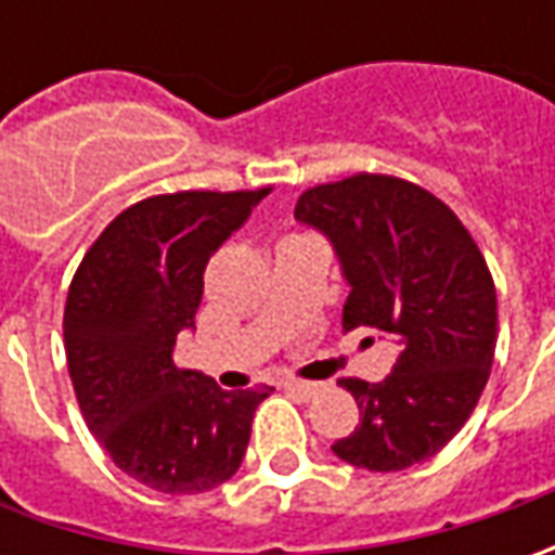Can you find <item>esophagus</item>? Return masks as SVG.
I'll return each mask as SVG.
<instances>
[{
  "label": "esophagus",
  "instance_id": "34e87169",
  "mask_svg": "<svg viewBox=\"0 0 555 555\" xmlns=\"http://www.w3.org/2000/svg\"><path fill=\"white\" fill-rule=\"evenodd\" d=\"M281 386H284L287 392L302 395V398H314V395L321 392V383H302V379H284Z\"/></svg>",
  "mask_w": 555,
  "mask_h": 555
}]
</instances>
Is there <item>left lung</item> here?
Here are the masks:
<instances>
[{
  "label": "left lung",
  "instance_id": "obj_1",
  "mask_svg": "<svg viewBox=\"0 0 555 555\" xmlns=\"http://www.w3.org/2000/svg\"><path fill=\"white\" fill-rule=\"evenodd\" d=\"M296 219L339 256L352 287L343 331L401 346L383 383L339 379L361 420L333 454L371 473L433 457L476 411L498 346V289L473 234L426 188L376 172L302 191Z\"/></svg>",
  "mask_w": 555,
  "mask_h": 555
}]
</instances>
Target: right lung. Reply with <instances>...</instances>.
<instances>
[{
    "label": "right lung",
    "instance_id": "add662e5",
    "mask_svg": "<svg viewBox=\"0 0 555 555\" xmlns=\"http://www.w3.org/2000/svg\"><path fill=\"white\" fill-rule=\"evenodd\" d=\"M271 188L179 191L132 203L76 268L64 349L86 426L126 476L163 494H203L228 481L271 386L224 392L176 364L194 327L203 271Z\"/></svg>",
    "mask_w": 555,
    "mask_h": 555
}]
</instances>
